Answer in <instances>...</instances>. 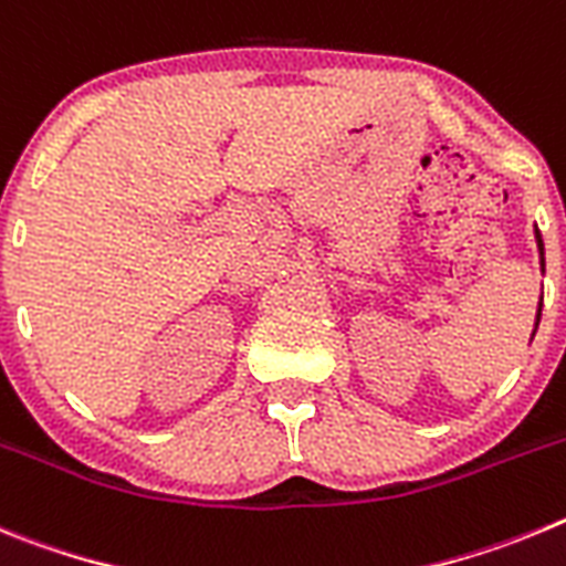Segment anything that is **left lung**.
I'll return each instance as SVG.
<instances>
[{"instance_id":"left-lung-1","label":"left lung","mask_w":566,"mask_h":566,"mask_svg":"<svg viewBox=\"0 0 566 566\" xmlns=\"http://www.w3.org/2000/svg\"><path fill=\"white\" fill-rule=\"evenodd\" d=\"M536 245H538V253H542V271H544V242L538 228H536ZM538 318H542V302H538V310H536V327H538ZM533 335H536V329H533Z\"/></svg>"}]
</instances>
